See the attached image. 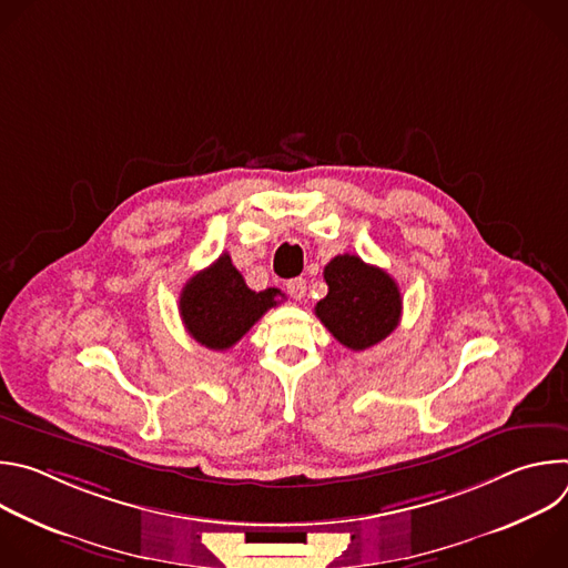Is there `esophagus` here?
<instances>
[{"instance_id":"34e87169","label":"esophagus","mask_w":568,"mask_h":568,"mask_svg":"<svg viewBox=\"0 0 568 568\" xmlns=\"http://www.w3.org/2000/svg\"><path fill=\"white\" fill-rule=\"evenodd\" d=\"M285 287H287V294H290L292 298H296V301H301L303 294H305V281H303V278H290V281L285 283Z\"/></svg>"}]
</instances>
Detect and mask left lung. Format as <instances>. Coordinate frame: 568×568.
<instances>
[{"instance_id":"obj_1","label":"left lung","mask_w":568,"mask_h":568,"mask_svg":"<svg viewBox=\"0 0 568 568\" xmlns=\"http://www.w3.org/2000/svg\"><path fill=\"white\" fill-rule=\"evenodd\" d=\"M323 278L328 283L314 314L333 337L351 351H366L386 339L399 323L402 296L397 283L359 256H335Z\"/></svg>"}]
</instances>
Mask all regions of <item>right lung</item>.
<instances>
[{"mask_svg":"<svg viewBox=\"0 0 568 568\" xmlns=\"http://www.w3.org/2000/svg\"><path fill=\"white\" fill-rule=\"evenodd\" d=\"M281 298L285 294L276 287L250 290L224 252L213 265L189 278L180 296V314L195 342L211 351H226Z\"/></svg>","mask_w":568,"mask_h":568,"instance_id":"add662e5","label":"right lung"}]
</instances>
